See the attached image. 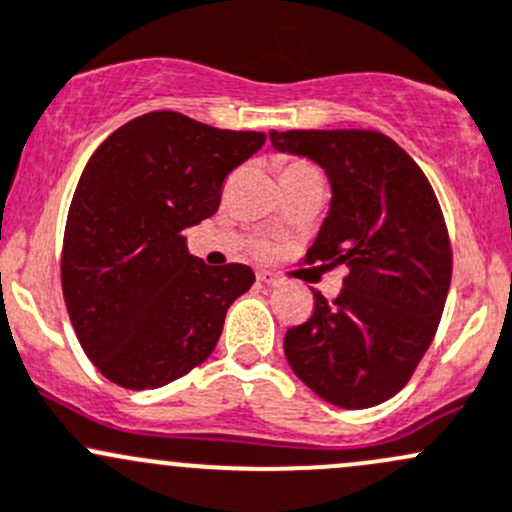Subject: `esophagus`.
<instances>
[{"mask_svg":"<svg viewBox=\"0 0 512 512\" xmlns=\"http://www.w3.org/2000/svg\"><path fill=\"white\" fill-rule=\"evenodd\" d=\"M257 279H260V282H265L267 287H282V284H284V279L279 277V274L270 272V270H260V272H257Z\"/></svg>","mask_w":512,"mask_h":512,"instance_id":"obj_1","label":"esophagus"}]
</instances>
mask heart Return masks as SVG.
<instances>
[{
  "label": "heart",
  "instance_id": "obj_1",
  "mask_svg": "<svg viewBox=\"0 0 512 512\" xmlns=\"http://www.w3.org/2000/svg\"><path fill=\"white\" fill-rule=\"evenodd\" d=\"M301 166H304V164H289L284 171H289V169H301Z\"/></svg>",
  "mask_w": 512,
  "mask_h": 512
}]
</instances>
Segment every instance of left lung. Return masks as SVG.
<instances>
[{"mask_svg": "<svg viewBox=\"0 0 512 512\" xmlns=\"http://www.w3.org/2000/svg\"><path fill=\"white\" fill-rule=\"evenodd\" d=\"M277 152L326 171L331 206L306 262L346 267L333 304L284 336L306 387L343 410L380 405L407 385L437 333L451 282L439 201L414 159L373 129H272Z\"/></svg>", "mask_w": 512, "mask_h": 512, "instance_id": "obj_1", "label": "left lung"}]
</instances>
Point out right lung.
<instances>
[{"mask_svg": "<svg viewBox=\"0 0 512 512\" xmlns=\"http://www.w3.org/2000/svg\"><path fill=\"white\" fill-rule=\"evenodd\" d=\"M265 139L161 110L95 149L68 211L61 284L80 346L107 380L154 390L213 353L255 272L206 265L181 233L218 211L225 176Z\"/></svg>", "mask_w": 512, "mask_h": 512, "instance_id": "right-lung-1", "label": "right lung"}]
</instances>
